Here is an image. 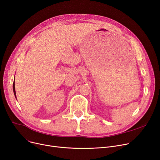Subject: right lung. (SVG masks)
Wrapping results in <instances>:
<instances>
[{
	"instance_id": "right-lung-1",
	"label": "right lung",
	"mask_w": 160,
	"mask_h": 160,
	"mask_svg": "<svg viewBox=\"0 0 160 160\" xmlns=\"http://www.w3.org/2000/svg\"><path fill=\"white\" fill-rule=\"evenodd\" d=\"M13 93H14V95L16 98V93H15V82H13Z\"/></svg>"
}]
</instances>
